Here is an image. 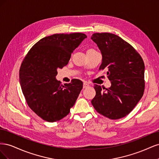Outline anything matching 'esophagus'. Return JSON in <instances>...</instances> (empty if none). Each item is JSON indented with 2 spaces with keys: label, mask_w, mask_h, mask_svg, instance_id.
Listing matches in <instances>:
<instances>
[{
  "label": "esophagus",
  "mask_w": 159,
  "mask_h": 159,
  "mask_svg": "<svg viewBox=\"0 0 159 159\" xmlns=\"http://www.w3.org/2000/svg\"><path fill=\"white\" fill-rule=\"evenodd\" d=\"M89 84L87 83V82H84V85H83V88L85 89V88H87L88 87H89Z\"/></svg>",
  "instance_id": "34e87169"
}]
</instances>
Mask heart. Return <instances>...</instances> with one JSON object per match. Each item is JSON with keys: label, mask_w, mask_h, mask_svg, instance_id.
Listing matches in <instances>:
<instances>
[{"label": "heart", "mask_w": 159, "mask_h": 159, "mask_svg": "<svg viewBox=\"0 0 159 159\" xmlns=\"http://www.w3.org/2000/svg\"><path fill=\"white\" fill-rule=\"evenodd\" d=\"M93 50V49H89V50H88V51H90V50Z\"/></svg>", "instance_id": "obj_1"}]
</instances>
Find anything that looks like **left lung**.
Masks as SVG:
<instances>
[{
  "label": "left lung",
  "mask_w": 159,
  "mask_h": 159,
  "mask_svg": "<svg viewBox=\"0 0 159 159\" xmlns=\"http://www.w3.org/2000/svg\"><path fill=\"white\" fill-rule=\"evenodd\" d=\"M102 54L99 70H107L111 85L95 84L93 107L111 119L127 115L140 101L145 89V64L140 54L128 42L111 33H95L91 37ZM105 89V90L104 89Z\"/></svg>",
  "instance_id": "left-lung-1"
}]
</instances>
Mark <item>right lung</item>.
Returning <instances> with one entry per match:
<instances>
[{
  "label": "right lung",
  "instance_id": "obj_1",
  "mask_svg": "<svg viewBox=\"0 0 159 159\" xmlns=\"http://www.w3.org/2000/svg\"><path fill=\"white\" fill-rule=\"evenodd\" d=\"M83 33L55 34L42 38L23 60L19 71L22 93L29 107L48 122L65 117L74 105L83 82L74 79L61 84L57 70L68 64L71 53L85 38Z\"/></svg>",
  "mask_w": 159,
  "mask_h": 159
}]
</instances>
